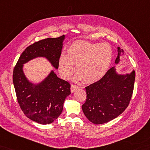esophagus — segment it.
<instances>
[{
	"label": "esophagus",
	"instance_id": "34e87169",
	"mask_svg": "<svg viewBox=\"0 0 150 150\" xmlns=\"http://www.w3.org/2000/svg\"><path fill=\"white\" fill-rule=\"evenodd\" d=\"M78 89H79V87L77 86H76V85H71V93H74Z\"/></svg>",
	"mask_w": 150,
	"mask_h": 150
}]
</instances>
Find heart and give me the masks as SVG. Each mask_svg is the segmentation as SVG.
Here are the masks:
<instances>
[{
	"mask_svg": "<svg viewBox=\"0 0 150 150\" xmlns=\"http://www.w3.org/2000/svg\"><path fill=\"white\" fill-rule=\"evenodd\" d=\"M112 52L107 43L75 41L68 49V55L59 58V69L62 77L68 79L74 71L78 79L86 83H92L102 79L109 68Z\"/></svg>",
	"mask_w": 150,
	"mask_h": 150,
	"instance_id": "b5f03b06",
	"label": "heart"
}]
</instances>
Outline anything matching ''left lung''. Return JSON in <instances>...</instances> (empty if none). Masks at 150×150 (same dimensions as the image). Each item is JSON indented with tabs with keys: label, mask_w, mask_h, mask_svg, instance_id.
<instances>
[{
	"label": "left lung",
	"mask_w": 150,
	"mask_h": 150,
	"mask_svg": "<svg viewBox=\"0 0 150 150\" xmlns=\"http://www.w3.org/2000/svg\"><path fill=\"white\" fill-rule=\"evenodd\" d=\"M115 63L118 64L123 50L117 47ZM135 72L118 74L115 67L107 71L100 81L86 87V100L82 105L86 117L94 124L106 123L127 109L134 91Z\"/></svg>",
	"instance_id": "8db88e82"
}]
</instances>
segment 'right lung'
Returning a JSON list of instances; mask_svg holds the SVG:
<instances>
[{"label":"right lung","instance_id":"right-lung-1","mask_svg":"<svg viewBox=\"0 0 150 150\" xmlns=\"http://www.w3.org/2000/svg\"><path fill=\"white\" fill-rule=\"evenodd\" d=\"M65 36L47 38L27 47L13 69V81L21 109L30 120L50 124L61 114L67 97L71 94L70 84L59 79L52 70L42 82H29L23 71V64L36 57H45L55 68L59 67Z\"/></svg>","mask_w":150,"mask_h":150}]
</instances>
